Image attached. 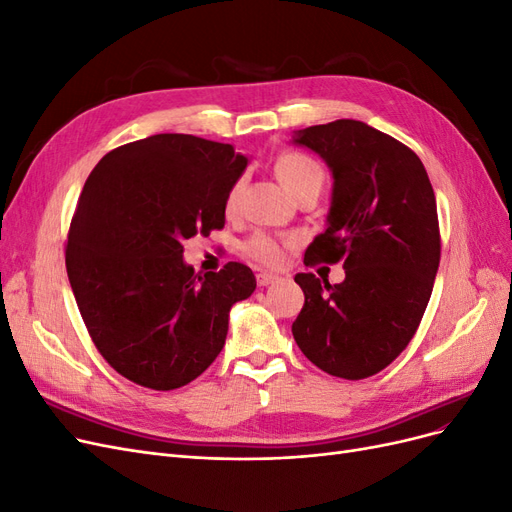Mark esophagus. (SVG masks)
<instances>
[{"label": "esophagus", "instance_id": "obj_1", "mask_svg": "<svg viewBox=\"0 0 512 512\" xmlns=\"http://www.w3.org/2000/svg\"><path fill=\"white\" fill-rule=\"evenodd\" d=\"M256 282H258V286H269V284L280 282V275L269 273V271H258L256 273Z\"/></svg>", "mask_w": 512, "mask_h": 512}]
</instances>
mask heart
I'll return each instance as SVG.
<instances>
[{
	"mask_svg": "<svg viewBox=\"0 0 512 512\" xmlns=\"http://www.w3.org/2000/svg\"><path fill=\"white\" fill-rule=\"evenodd\" d=\"M275 173L282 179V183L292 192L294 196L305 192V190H322L324 185V168L318 160L312 156H307L303 151H288L284 156L277 160L275 164ZM241 190H243V181L237 179L230 185V190L226 194V211L235 213L241 200ZM292 245V239L288 237H275L271 232H256L250 239L245 241L243 252L245 256H250L252 260L260 262L265 267H277L284 262L286 256V247Z\"/></svg>",
	"mask_w": 512,
	"mask_h": 512,
	"instance_id": "obj_1",
	"label": "heart"
}]
</instances>
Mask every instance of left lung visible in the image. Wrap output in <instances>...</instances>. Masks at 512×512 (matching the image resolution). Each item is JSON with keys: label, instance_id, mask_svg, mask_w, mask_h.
I'll return each instance as SVG.
<instances>
[{"label": "left lung", "instance_id": "left-lung-1", "mask_svg": "<svg viewBox=\"0 0 512 512\" xmlns=\"http://www.w3.org/2000/svg\"><path fill=\"white\" fill-rule=\"evenodd\" d=\"M333 170L329 228L303 262L335 265L342 284L297 273L305 303L294 342L322 371L363 380L406 350L427 309L440 265L436 194L416 153L363 121L337 119L294 138Z\"/></svg>", "mask_w": 512, "mask_h": 512}]
</instances>
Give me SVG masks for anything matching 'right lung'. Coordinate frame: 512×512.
<instances>
[{
    "mask_svg": "<svg viewBox=\"0 0 512 512\" xmlns=\"http://www.w3.org/2000/svg\"><path fill=\"white\" fill-rule=\"evenodd\" d=\"M247 158L192 134L121 145L91 170L72 215L66 269L91 342L117 374L153 391L198 378L224 348L228 312L256 277L241 262L194 273L183 241L226 222Z\"/></svg>",
    "mask_w": 512,
    "mask_h": 512,
    "instance_id": "right-lung-1",
    "label": "right lung"
}]
</instances>
